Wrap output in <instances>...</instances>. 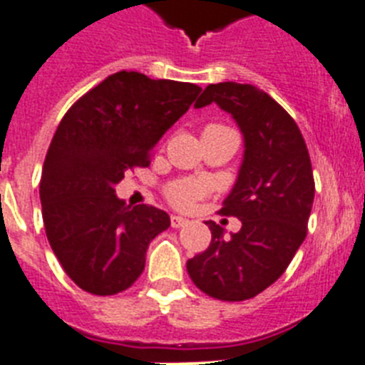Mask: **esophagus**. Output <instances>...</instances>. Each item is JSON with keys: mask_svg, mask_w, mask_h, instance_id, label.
Masks as SVG:
<instances>
[{"mask_svg": "<svg viewBox=\"0 0 365 365\" xmlns=\"http://www.w3.org/2000/svg\"><path fill=\"white\" fill-rule=\"evenodd\" d=\"M185 223H187V220H185V217H182V216H172V217H170V225H172V227H174V229L183 227Z\"/></svg>", "mask_w": 365, "mask_h": 365, "instance_id": "esophagus-1", "label": "esophagus"}]
</instances>
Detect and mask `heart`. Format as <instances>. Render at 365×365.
Wrapping results in <instances>:
<instances>
[{
    "mask_svg": "<svg viewBox=\"0 0 365 365\" xmlns=\"http://www.w3.org/2000/svg\"><path fill=\"white\" fill-rule=\"evenodd\" d=\"M206 128H225L222 125H208ZM208 193V183L205 180H193V178H183L176 182L168 183L166 187V199L174 208L189 210L199 199Z\"/></svg>",
    "mask_w": 365,
    "mask_h": 365,
    "instance_id": "b5f03b06",
    "label": "heart"
}]
</instances>
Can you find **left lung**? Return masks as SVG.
Listing matches in <instances>:
<instances>
[{
  "mask_svg": "<svg viewBox=\"0 0 365 365\" xmlns=\"http://www.w3.org/2000/svg\"><path fill=\"white\" fill-rule=\"evenodd\" d=\"M216 102L244 136V159L223 216L242 222L239 233L206 222L210 246L187 261L195 286L222 301L252 299L282 277L307 237L314 178L299 126L254 85H208L195 108Z\"/></svg>",
  "mask_w": 365,
  "mask_h": 365,
  "instance_id": "8db88e82",
  "label": "left lung"
}]
</instances>
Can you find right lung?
I'll list each match as a JSON object with an SVG mask.
<instances>
[{
	"mask_svg": "<svg viewBox=\"0 0 365 365\" xmlns=\"http://www.w3.org/2000/svg\"><path fill=\"white\" fill-rule=\"evenodd\" d=\"M193 83L117 71L83 94L54 132L41 172L43 223L66 274L94 295L136 282L149 242L170 227L155 206H126L115 185L149 166L155 143L193 104Z\"/></svg>",
	"mask_w": 365,
	"mask_h": 365,
	"instance_id": "right-lung-1",
	"label": "right lung"
}]
</instances>
